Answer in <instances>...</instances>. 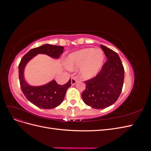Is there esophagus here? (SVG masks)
Returning <instances> with one entry per match:
<instances>
[{
	"label": "esophagus",
	"instance_id": "obj_1",
	"mask_svg": "<svg viewBox=\"0 0 151 151\" xmlns=\"http://www.w3.org/2000/svg\"><path fill=\"white\" fill-rule=\"evenodd\" d=\"M77 82V78L75 77H73L71 78V84L72 85H74Z\"/></svg>",
	"mask_w": 151,
	"mask_h": 151
}]
</instances>
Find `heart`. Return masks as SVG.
<instances>
[{
    "mask_svg": "<svg viewBox=\"0 0 151 151\" xmlns=\"http://www.w3.org/2000/svg\"><path fill=\"white\" fill-rule=\"evenodd\" d=\"M104 59V53L100 49L85 48L69 55L66 65L69 69L81 68V76L89 79L101 69Z\"/></svg>",
    "mask_w": 151,
    "mask_h": 151,
    "instance_id": "b5f03b06",
    "label": "heart"
}]
</instances>
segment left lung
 I'll list each match as a JSON object with an SVG mask.
<instances>
[{
    "label": "left lung",
    "instance_id": "1",
    "mask_svg": "<svg viewBox=\"0 0 151 151\" xmlns=\"http://www.w3.org/2000/svg\"><path fill=\"white\" fill-rule=\"evenodd\" d=\"M107 57L101 70L94 77L84 81L82 98L88 106L103 109L115 103L121 94L124 81V67L118 55L101 45Z\"/></svg>",
    "mask_w": 151,
    "mask_h": 151
}]
</instances>
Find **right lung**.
Returning a JSON list of instances; mask_svg holds the SVG:
<instances>
[{
  "mask_svg": "<svg viewBox=\"0 0 151 151\" xmlns=\"http://www.w3.org/2000/svg\"><path fill=\"white\" fill-rule=\"evenodd\" d=\"M63 47L45 44L31 49L22 58L19 64V79L21 90L26 99L35 106L43 109H52L60 105L64 98L67 89L71 86V79L64 85L58 84L55 81L39 87L31 86L24 81L23 72L27 62L38 53L47 54L58 58L63 53Z\"/></svg>",
  "mask_w": 151,
  "mask_h": 151,
  "instance_id": "add662e5",
  "label": "right lung"
}]
</instances>
